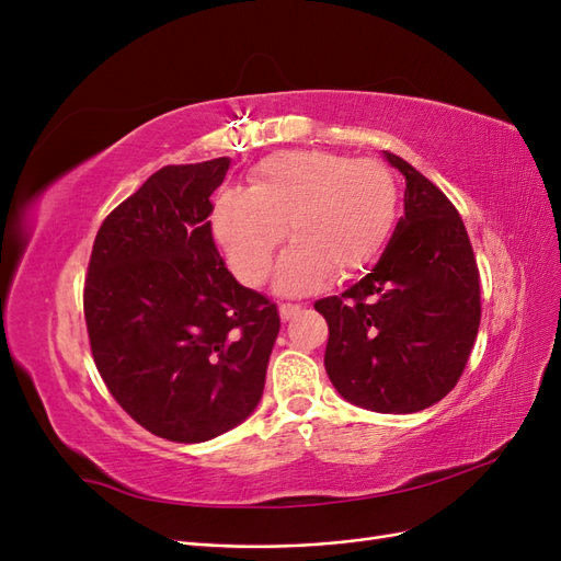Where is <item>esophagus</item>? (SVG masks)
<instances>
[{
  "label": "esophagus",
  "mask_w": 561,
  "mask_h": 561,
  "mask_svg": "<svg viewBox=\"0 0 561 561\" xmlns=\"http://www.w3.org/2000/svg\"><path fill=\"white\" fill-rule=\"evenodd\" d=\"M278 313L283 320H293L295 316L301 313V307H297V304H280L278 307Z\"/></svg>",
  "instance_id": "esophagus-1"
}]
</instances>
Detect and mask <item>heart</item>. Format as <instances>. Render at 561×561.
I'll use <instances>...</instances> for the list:
<instances>
[{"label": "heart", "instance_id": "b5f03b06", "mask_svg": "<svg viewBox=\"0 0 561 561\" xmlns=\"http://www.w3.org/2000/svg\"><path fill=\"white\" fill-rule=\"evenodd\" d=\"M398 215V184L377 159L334 151H278L250 175L248 192H222L213 233L231 271L260 285L290 233L276 271L283 295L313 293L330 278L360 274L386 245Z\"/></svg>", "mask_w": 561, "mask_h": 561}]
</instances>
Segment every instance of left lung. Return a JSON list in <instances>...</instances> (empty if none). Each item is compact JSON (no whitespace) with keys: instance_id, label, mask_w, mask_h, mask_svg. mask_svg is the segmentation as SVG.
<instances>
[{"instance_id":"8db88e82","label":"left lung","mask_w":561,"mask_h":561,"mask_svg":"<svg viewBox=\"0 0 561 561\" xmlns=\"http://www.w3.org/2000/svg\"><path fill=\"white\" fill-rule=\"evenodd\" d=\"M404 215L369 274L318 299L330 339L325 369L344 400L412 414L456 386L480 330V271L461 215L404 159Z\"/></svg>"}]
</instances>
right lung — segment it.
Instances as JSON below:
<instances>
[{"instance_id": "right-lung-1", "label": "right lung", "mask_w": 561, "mask_h": 561, "mask_svg": "<svg viewBox=\"0 0 561 561\" xmlns=\"http://www.w3.org/2000/svg\"><path fill=\"white\" fill-rule=\"evenodd\" d=\"M229 157L165 165L100 227L83 316L114 400L171 443H206L260 404L280 318L215 248L210 194Z\"/></svg>"}]
</instances>
